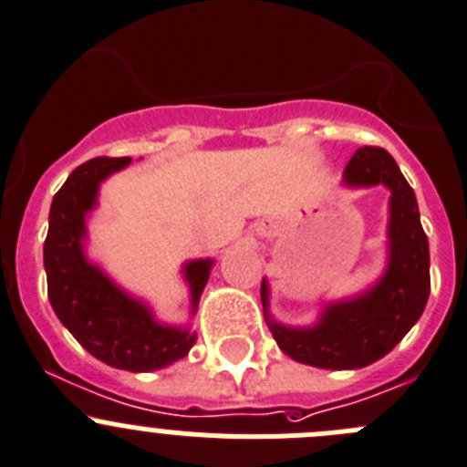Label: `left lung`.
I'll list each match as a JSON object with an SVG mask.
<instances>
[{
    "label": "left lung",
    "mask_w": 467,
    "mask_h": 467,
    "mask_svg": "<svg viewBox=\"0 0 467 467\" xmlns=\"http://www.w3.org/2000/svg\"><path fill=\"white\" fill-rule=\"evenodd\" d=\"M350 189L387 186L389 198V260L380 281L357 297L327 304L313 327H285L269 316V285L263 278L265 320L287 357L317 368H364L399 346L424 313L431 293L429 239L420 221L412 186L389 151L361 147L343 170Z\"/></svg>",
    "instance_id": "1"
}]
</instances>
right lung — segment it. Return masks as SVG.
<instances>
[{"instance_id":"obj_1","label":"right lung","mask_w":467,"mask_h":467,"mask_svg":"<svg viewBox=\"0 0 467 467\" xmlns=\"http://www.w3.org/2000/svg\"><path fill=\"white\" fill-rule=\"evenodd\" d=\"M129 163V156H101L78 165L68 174L50 204L43 265L47 274V299L73 338L112 368L145 373L189 355L195 334L189 327H170L156 320L147 304L124 293L85 255V219L96 207L101 182ZM212 265L213 260L209 258L191 260L182 269L191 287L193 313Z\"/></svg>"}]
</instances>
